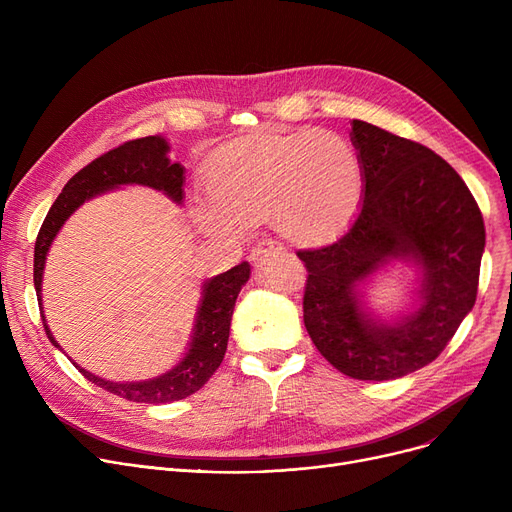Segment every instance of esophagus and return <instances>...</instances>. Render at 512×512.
<instances>
[{"instance_id": "34e87169", "label": "esophagus", "mask_w": 512, "mask_h": 512, "mask_svg": "<svg viewBox=\"0 0 512 512\" xmlns=\"http://www.w3.org/2000/svg\"><path fill=\"white\" fill-rule=\"evenodd\" d=\"M280 251V247L276 245V242H272V240H265V242H259L257 247H253V251H251V259L253 261H259V259H263V257H270L272 253H278Z\"/></svg>"}]
</instances>
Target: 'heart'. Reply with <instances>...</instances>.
I'll return each instance as SVG.
<instances>
[{
	"label": "heart",
	"instance_id": "heart-1",
	"mask_svg": "<svg viewBox=\"0 0 512 512\" xmlns=\"http://www.w3.org/2000/svg\"><path fill=\"white\" fill-rule=\"evenodd\" d=\"M209 191L213 199L197 201L207 232L242 236L270 220L292 245H317L353 220L365 174L351 141L315 128L230 145L209 172Z\"/></svg>",
	"mask_w": 512,
	"mask_h": 512
}]
</instances>
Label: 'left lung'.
I'll return each instance as SVG.
<instances>
[{
    "label": "left lung",
    "instance_id": "1",
    "mask_svg": "<svg viewBox=\"0 0 512 512\" xmlns=\"http://www.w3.org/2000/svg\"><path fill=\"white\" fill-rule=\"evenodd\" d=\"M351 139L363 205L340 238L297 253L309 274L303 319L338 371L384 382L432 363L473 309L486 228L463 178L432 149L363 120H353ZM392 258L422 267V303L384 325L362 309L358 284Z\"/></svg>",
    "mask_w": 512,
    "mask_h": 512
}]
</instances>
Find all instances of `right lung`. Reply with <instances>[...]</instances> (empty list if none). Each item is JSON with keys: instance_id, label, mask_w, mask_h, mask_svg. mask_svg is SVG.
I'll use <instances>...</instances> for the list:
<instances>
[{"instance_id": "add662e5", "label": "right lung", "mask_w": 512, "mask_h": 512, "mask_svg": "<svg viewBox=\"0 0 512 512\" xmlns=\"http://www.w3.org/2000/svg\"><path fill=\"white\" fill-rule=\"evenodd\" d=\"M170 145L161 137H145L137 141H128L112 151L103 153L101 157L93 159L89 166L76 172L64 186V191L51 205L47 218L35 240V265H33V278L37 299L41 305V280H43V267L45 257L51 247L53 238L60 232L64 222L70 218L72 211H76L87 199L101 195L105 191H112L122 184H143L151 186L155 191H164L172 201L182 203V182H184V168L180 164H172L168 157ZM251 276V265L242 261L234 265L232 270L215 276L203 284V299L197 311L195 321V334L193 342L184 359L170 369L168 373L159 375L149 382H130L118 384L107 382L97 375L89 373L87 369L78 367V371L85 375L89 382L95 386L128 398L132 402H149V405H164V402L182 400L191 396L205 382L211 378L213 371L220 367L224 361L228 336H230V319L234 311V303L240 288L247 284ZM41 319L47 338L53 346L60 344L51 336L45 315L41 307Z\"/></svg>"}]
</instances>
